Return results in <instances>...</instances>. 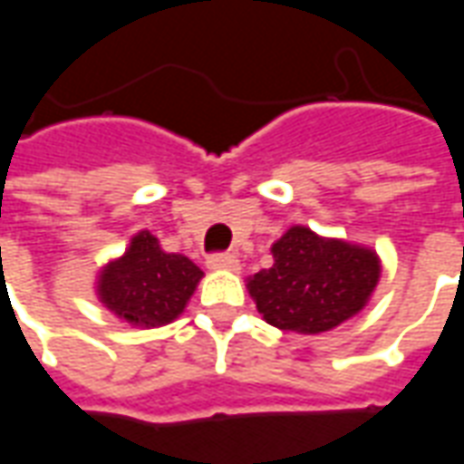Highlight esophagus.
<instances>
[{
    "label": "esophagus",
    "mask_w": 464,
    "mask_h": 464,
    "mask_svg": "<svg viewBox=\"0 0 464 464\" xmlns=\"http://www.w3.org/2000/svg\"><path fill=\"white\" fill-rule=\"evenodd\" d=\"M206 263L213 271H238L241 268V261L233 253H213V256H208Z\"/></svg>",
    "instance_id": "esophagus-1"
}]
</instances>
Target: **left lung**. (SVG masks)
<instances>
[{
	"label": "left lung",
	"mask_w": 464,
	"mask_h": 464,
	"mask_svg": "<svg viewBox=\"0 0 464 464\" xmlns=\"http://www.w3.org/2000/svg\"><path fill=\"white\" fill-rule=\"evenodd\" d=\"M273 266L248 281L263 318L295 333H325L362 311L380 278L370 248L321 238L305 226L273 243Z\"/></svg>",
	"instance_id": "left-lung-1"
}]
</instances>
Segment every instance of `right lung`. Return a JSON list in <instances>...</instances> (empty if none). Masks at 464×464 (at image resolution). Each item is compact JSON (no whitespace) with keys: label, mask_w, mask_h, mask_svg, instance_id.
<instances>
[{"label":"right lung","mask_w":464,"mask_h":464,"mask_svg":"<svg viewBox=\"0 0 464 464\" xmlns=\"http://www.w3.org/2000/svg\"><path fill=\"white\" fill-rule=\"evenodd\" d=\"M203 271L181 253H166L149 231L99 276V298L123 321L156 328L181 315Z\"/></svg>","instance_id":"1"}]
</instances>
